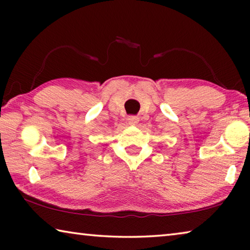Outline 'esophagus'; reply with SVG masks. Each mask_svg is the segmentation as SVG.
<instances>
[{
    "label": "esophagus",
    "instance_id": "34e87169",
    "mask_svg": "<svg viewBox=\"0 0 250 250\" xmlns=\"http://www.w3.org/2000/svg\"><path fill=\"white\" fill-rule=\"evenodd\" d=\"M139 122V118L135 117V116H130L128 117V124L130 125H137Z\"/></svg>",
    "mask_w": 250,
    "mask_h": 250
}]
</instances>
